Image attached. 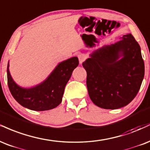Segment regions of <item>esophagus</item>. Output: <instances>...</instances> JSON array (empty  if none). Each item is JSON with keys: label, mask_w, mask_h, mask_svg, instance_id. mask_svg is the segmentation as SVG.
I'll list each match as a JSON object with an SVG mask.
<instances>
[{"label": "esophagus", "mask_w": 150, "mask_h": 150, "mask_svg": "<svg viewBox=\"0 0 150 150\" xmlns=\"http://www.w3.org/2000/svg\"><path fill=\"white\" fill-rule=\"evenodd\" d=\"M78 57H79V63H80V64H82V63L83 62L86 60V55L85 54L81 53V54H79Z\"/></svg>", "instance_id": "esophagus-1"}]
</instances>
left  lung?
<instances>
[{
	"label": "left lung",
	"instance_id": "obj_1",
	"mask_svg": "<svg viewBox=\"0 0 150 150\" xmlns=\"http://www.w3.org/2000/svg\"><path fill=\"white\" fill-rule=\"evenodd\" d=\"M88 91L95 105L106 110L127 105L141 86L145 64L140 47L131 33L104 45L83 62Z\"/></svg>",
	"mask_w": 150,
	"mask_h": 150
}]
</instances>
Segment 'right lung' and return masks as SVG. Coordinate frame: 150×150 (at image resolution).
Here are the masks:
<instances>
[{
  "mask_svg": "<svg viewBox=\"0 0 150 150\" xmlns=\"http://www.w3.org/2000/svg\"><path fill=\"white\" fill-rule=\"evenodd\" d=\"M79 65L77 57L59 63L47 78L34 87L25 88L17 85L7 68L8 85L12 96L23 107L34 111H45L55 108L61 103L64 88L74 69Z\"/></svg>",
  "mask_w": 150,
  "mask_h": 150,
  "instance_id": "add662e5",
  "label": "right lung"
}]
</instances>
